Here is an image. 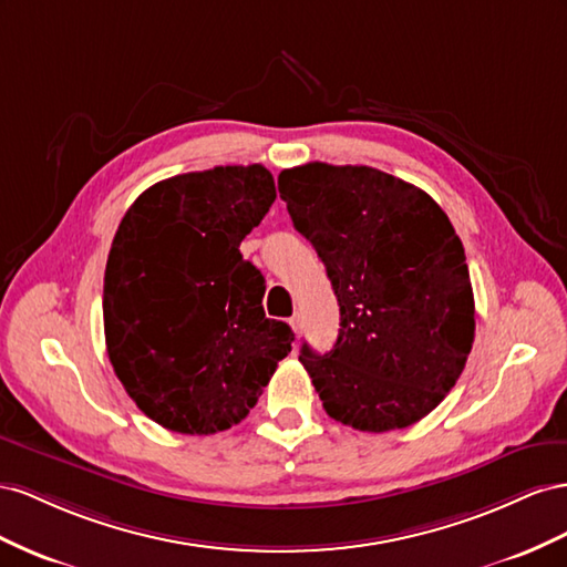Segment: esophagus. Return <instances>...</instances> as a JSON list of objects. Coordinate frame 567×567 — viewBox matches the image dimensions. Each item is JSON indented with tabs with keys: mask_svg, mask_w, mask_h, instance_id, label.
Instances as JSON below:
<instances>
[{
	"mask_svg": "<svg viewBox=\"0 0 567 567\" xmlns=\"http://www.w3.org/2000/svg\"><path fill=\"white\" fill-rule=\"evenodd\" d=\"M289 326H292V330H295L297 337H301V318H299V313L289 318Z\"/></svg>",
	"mask_w": 567,
	"mask_h": 567,
	"instance_id": "esophagus-1",
	"label": "esophagus"
}]
</instances>
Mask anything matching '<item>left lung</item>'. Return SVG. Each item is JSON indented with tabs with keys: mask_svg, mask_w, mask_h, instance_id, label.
Returning a JSON list of instances; mask_svg holds the SVG:
<instances>
[{
	"mask_svg": "<svg viewBox=\"0 0 567 567\" xmlns=\"http://www.w3.org/2000/svg\"><path fill=\"white\" fill-rule=\"evenodd\" d=\"M278 189L339 303L328 353L299 361L337 423L390 432L440 406L475 339L461 239L427 192L370 166L287 168Z\"/></svg>",
	"mask_w": 567,
	"mask_h": 567,
	"instance_id": "1",
	"label": "left lung"
}]
</instances>
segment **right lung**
Returning <instances> with one entry per match:
<instances>
[{"mask_svg": "<svg viewBox=\"0 0 567 567\" xmlns=\"http://www.w3.org/2000/svg\"><path fill=\"white\" fill-rule=\"evenodd\" d=\"M275 197L261 164L216 166L144 189L118 225L104 272L109 361L166 430L237 425L292 351V328L264 313V275L239 254Z\"/></svg>", "mask_w": 567, "mask_h": 567, "instance_id": "right-lung-1", "label": "right lung"}]
</instances>
